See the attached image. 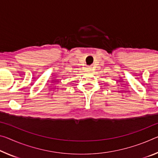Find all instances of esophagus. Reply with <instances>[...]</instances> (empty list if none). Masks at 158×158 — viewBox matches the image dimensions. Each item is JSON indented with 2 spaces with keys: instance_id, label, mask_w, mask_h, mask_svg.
I'll list each match as a JSON object with an SVG mask.
<instances>
[{
  "instance_id": "obj_1",
  "label": "esophagus",
  "mask_w": 158,
  "mask_h": 158,
  "mask_svg": "<svg viewBox=\"0 0 158 158\" xmlns=\"http://www.w3.org/2000/svg\"><path fill=\"white\" fill-rule=\"evenodd\" d=\"M86 69L88 72H91V69L90 68V67H86Z\"/></svg>"
}]
</instances>
